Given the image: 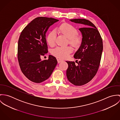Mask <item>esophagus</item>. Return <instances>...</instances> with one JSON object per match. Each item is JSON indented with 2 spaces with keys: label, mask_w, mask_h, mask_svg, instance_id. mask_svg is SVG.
Segmentation results:
<instances>
[{
  "label": "esophagus",
  "mask_w": 120,
  "mask_h": 120,
  "mask_svg": "<svg viewBox=\"0 0 120 120\" xmlns=\"http://www.w3.org/2000/svg\"><path fill=\"white\" fill-rule=\"evenodd\" d=\"M63 60H61L60 59H57V61H58V63H60V62H61V61H62Z\"/></svg>",
  "instance_id": "34e87169"
}]
</instances>
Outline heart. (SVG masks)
<instances>
[{
	"instance_id": "obj_1",
	"label": "heart",
	"mask_w": 120,
	"mask_h": 120,
	"mask_svg": "<svg viewBox=\"0 0 120 120\" xmlns=\"http://www.w3.org/2000/svg\"><path fill=\"white\" fill-rule=\"evenodd\" d=\"M59 30L68 39L69 43L72 46L78 47L80 45L82 38L81 36L77 35L78 31L74 26L68 23H64L60 26ZM56 36V31L54 30L48 35L46 40L50 46H53L55 45ZM72 52V49L70 47H58L52 51V54L58 58L64 59L68 57Z\"/></svg>"
}]
</instances>
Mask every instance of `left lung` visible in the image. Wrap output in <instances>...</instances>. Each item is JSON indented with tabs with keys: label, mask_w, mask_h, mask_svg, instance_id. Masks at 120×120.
Wrapping results in <instances>:
<instances>
[{
	"label": "left lung",
	"mask_w": 120,
	"mask_h": 120,
	"mask_svg": "<svg viewBox=\"0 0 120 120\" xmlns=\"http://www.w3.org/2000/svg\"><path fill=\"white\" fill-rule=\"evenodd\" d=\"M70 21L83 24L79 29L82 34V41L74 58L79 61H66L68 68L67 77L70 82L75 86L85 85L95 76L99 68L103 50L102 39L96 27L90 21L85 19H74Z\"/></svg>",
	"instance_id": "8db88e82"
}]
</instances>
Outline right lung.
<instances>
[{
  "label": "right lung",
  "mask_w": 120,
  "mask_h": 120,
  "mask_svg": "<svg viewBox=\"0 0 120 120\" xmlns=\"http://www.w3.org/2000/svg\"><path fill=\"white\" fill-rule=\"evenodd\" d=\"M59 20L50 17H38L33 20L22 31L18 42L17 57L23 74L30 81L40 83L48 79L57 61L49 55L42 60L41 56L48 52L46 34L49 28Z\"/></svg>",
  "instance_id": "obj_1"
}]
</instances>
